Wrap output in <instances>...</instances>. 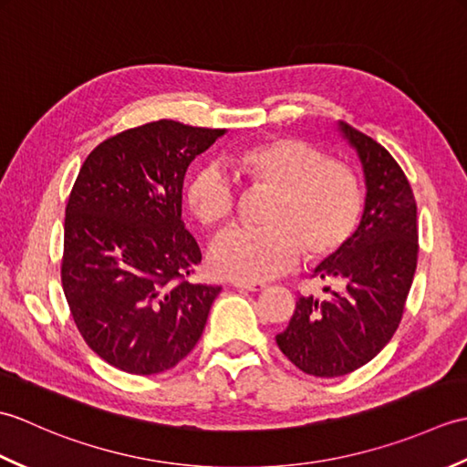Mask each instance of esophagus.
<instances>
[{
    "label": "esophagus",
    "instance_id": "obj_1",
    "mask_svg": "<svg viewBox=\"0 0 467 467\" xmlns=\"http://www.w3.org/2000/svg\"><path fill=\"white\" fill-rule=\"evenodd\" d=\"M236 289H244V291H263L265 285L263 283H249V281H234L233 283Z\"/></svg>",
    "mask_w": 467,
    "mask_h": 467
}]
</instances>
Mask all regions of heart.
Segmentation results:
<instances>
[{"mask_svg": "<svg viewBox=\"0 0 467 467\" xmlns=\"http://www.w3.org/2000/svg\"><path fill=\"white\" fill-rule=\"evenodd\" d=\"M228 164L253 192L271 191L263 228H233L213 243L208 259L218 276L269 281L299 261L339 254L359 228L363 188L349 166L296 136H269L228 154ZM184 202L198 223L234 221L239 191L221 168L198 166L186 178Z\"/></svg>", "mask_w": 467, "mask_h": 467, "instance_id": "heart-1", "label": "heart"}]
</instances>
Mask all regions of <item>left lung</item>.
Wrapping results in <instances>:
<instances>
[{
  "label": "left lung",
  "mask_w": 467,
  "mask_h": 467,
  "mask_svg": "<svg viewBox=\"0 0 467 467\" xmlns=\"http://www.w3.org/2000/svg\"><path fill=\"white\" fill-rule=\"evenodd\" d=\"M365 171L361 224L345 249L323 261L313 279L325 299L299 296L276 345L306 375L339 377L369 363L391 341L418 266V204L408 176L371 136L341 124ZM340 286L333 292L330 285Z\"/></svg>",
  "instance_id": "8db88e82"
}]
</instances>
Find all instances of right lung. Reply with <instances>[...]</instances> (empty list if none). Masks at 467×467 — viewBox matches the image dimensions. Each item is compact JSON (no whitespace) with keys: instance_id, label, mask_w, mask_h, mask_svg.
<instances>
[{"instance_id":"1","label":"right lung","mask_w":467,"mask_h":467,"mask_svg":"<svg viewBox=\"0 0 467 467\" xmlns=\"http://www.w3.org/2000/svg\"><path fill=\"white\" fill-rule=\"evenodd\" d=\"M223 128L174 120L118 132L88 154L69 192L62 286L78 331L106 363L154 375L201 339L218 285L182 221L186 168Z\"/></svg>"}]
</instances>
